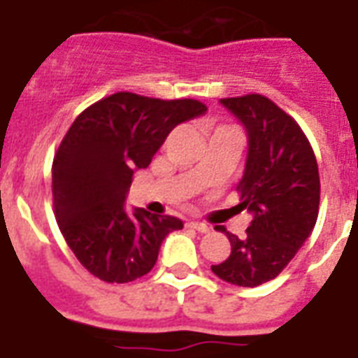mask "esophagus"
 Segmentation results:
<instances>
[{
	"label": "esophagus",
	"instance_id": "obj_1",
	"mask_svg": "<svg viewBox=\"0 0 358 358\" xmlns=\"http://www.w3.org/2000/svg\"><path fill=\"white\" fill-rule=\"evenodd\" d=\"M187 226L193 227V229H197V231H199V233H208V231H210V227L206 226L205 222H195V220H189V222H187Z\"/></svg>",
	"mask_w": 358,
	"mask_h": 358
}]
</instances>
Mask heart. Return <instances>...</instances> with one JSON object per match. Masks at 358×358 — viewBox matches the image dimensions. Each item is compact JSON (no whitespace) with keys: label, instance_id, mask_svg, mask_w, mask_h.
<instances>
[{"label":"heart","instance_id":"1","mask_svg":"<svg viewBox=\"0 0 358 358\" xmlns=\"http://www.w3.org/2000/svg\"><path fill=\"white\" fill-rule=\"evenodd\" d=\"M220 129H227V127H218V129H216V131H220Z\"/></svg>","mask_w":358,"mask_h":358}]
</instances>
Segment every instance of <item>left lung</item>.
<instances>
[{
  "instance_id": "8db88e82",
  "label": "left lung",
  "mask_w": 358,
  "mask_h": 358,
  "mask_svg": "<svg viewBox=\"0 0 358 358\" xmlns=\"http://www.w3.org/2000/svg\"><path fill=\"white\" fill-rule=\"evenodd\" d=\"M248 134L241 206L252 213L246 237L220 227L231 254L214 275L237 287H258L290 264L319 216V166L309 140L287 112L262 94L222 98Z\"/></svg>"
}]
</instances>
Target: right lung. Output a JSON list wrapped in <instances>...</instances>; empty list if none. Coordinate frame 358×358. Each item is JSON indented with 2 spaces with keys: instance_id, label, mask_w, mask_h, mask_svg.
Wrapping results in <instances>:
<instances>
[{
  "instance_id": "right-lung-1",
  "label": "right lung",
  "mask_w": 358,
  "mask_h": 358,
  "mask_svg": "<svg viewBox=\"0 0 358 358\" xmlns=\"http://www.w3.org/2000/svg\"><path fill=\"white\" fill-rule=\"evenodd\" d=\"M206 112L193 98L161 100L115 92L71 123L52 161V205L79 264L106 282H129L152 271L174 216L125 210L136 169H145L169 132Z\"/></svg>"
}]
</instances>
